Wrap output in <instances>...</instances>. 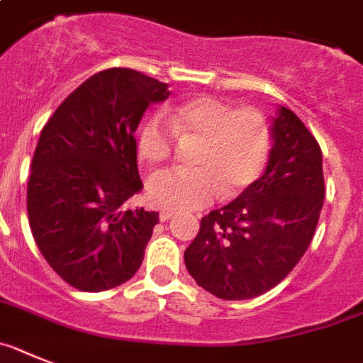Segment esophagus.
Segmentation results:
<instances>
[{
    "mask_svg": "<svg viewBox=\"0 0 363 363\" xmlns=\"http://www.w3.org/2000/svg\"><path fill=\"white\" fill-rule=\"evenodd\" d=\"M173 216H175V213H173V212H160V213H159V219L162 220V223H166V220L172 219Z\"/></svg>",
    "mask_w": 363,
    "mask_h": 363,
    "instance_id": "1",
    "label": "esophagus"
}]
</instances>
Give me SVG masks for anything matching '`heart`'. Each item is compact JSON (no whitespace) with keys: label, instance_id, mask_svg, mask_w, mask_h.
Masks as SVG:
<instances>
[{"label":"heart","instance_id":"obj_1","mask_svg":"<svg viewBox=\"0 0 363 363\" xmlns=\"http://www.w3.org/2000/svg\"><path fill=\"white\" fill-rule=\"evenodd\" d=\"M177 138L197 140L195 168L159 173L146 188L150 203L166 210H197L220 191L225 199L242 194L264 173L274 144L269 118L257 107H232L208 94L150 116L138 131V159L147 166L166 162Z\"/></svg>","mask_w":363,"mask_h":363}]
</instances>
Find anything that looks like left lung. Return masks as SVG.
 I'll return each mask as SVG.
<instances>
[{"instance_id":"left-lung-1","label":"left lung","mask_w":363,"mask_h":363,"mask_svg":"<svg viewBox=\"0 0 363 363\" xmlns=\"http://www.w3.org/2000/svg\"><path fill=\"white\" fill-rule=\"evenodd\" d=\"M277 113L259 181L204 216L184 250L195 283L220 299L269 292L303 257L316 232L325 197L321 147L291 109Z\"/></svg>"}]
</instances>
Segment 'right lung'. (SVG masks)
Listing matches in <instances>:
<instances>
[{
	"mask_svg": "<svg viewBox=\"0 0 363 363\" xmlns=\"http://www.w3.org/2000/svg\"><path fill=\"white\" fill-rule=\"evenodd\" d=\"M168 84L133 69L87 78L52 113L34 150L27 184L33 238L50 269L86 292L135 276L159 213L125 210L143 190L135 131Z\"/></svg>",
	"mask_w": 363,
	"mask_h": 363,
	"instance_id": "1",
	"label": "right lung"
}]
</instances>
